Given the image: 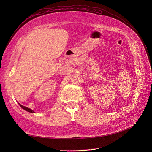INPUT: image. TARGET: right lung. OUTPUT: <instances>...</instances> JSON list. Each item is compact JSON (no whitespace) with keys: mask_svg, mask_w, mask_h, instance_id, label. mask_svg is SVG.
<instances>
[{"mask_svg":"<svg viewBox=\"0 0 152 152\" xmlns=\"http://www.w3.org/2000/svg\"><path fill=\"white\" fill-rule=\"evenodd\" d=\"M18 104H20V107H21L23 109H24L25 110H26V111L28 112H30V113H35V112H34V110H32L31 109H30V108H28V107H24L23 105L21 104H20V103H18Z\"/></svg>","mask_w":152,"mask_h":152,"instance_id":"obj_1","label":"right lung"}]
</instances>
